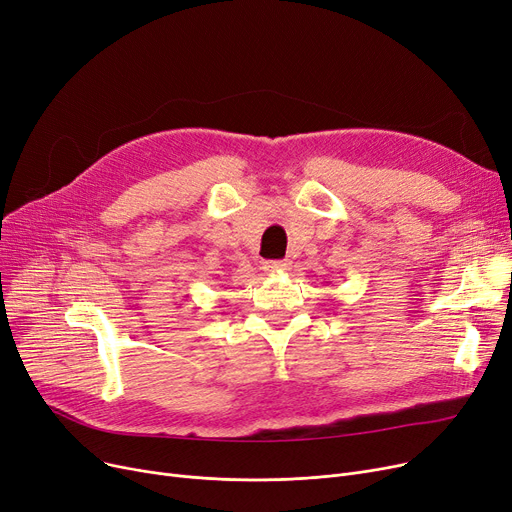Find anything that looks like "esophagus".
<instances>
[{"mask_svg": "<svg viewBox=\"0 0 512 512\" xmlns=\"http://www.w3.org/2000/svg\"><path fill=\"white\" fill-rule=\"evenodd\" d=\"M289 260H266L262 264V269L266 273H281V271H289Z\"/></svg>", "mask_w": 512, "mask_h": 512, "instance_id": "obj_1", "label": "esophagus"}]
</instances>
